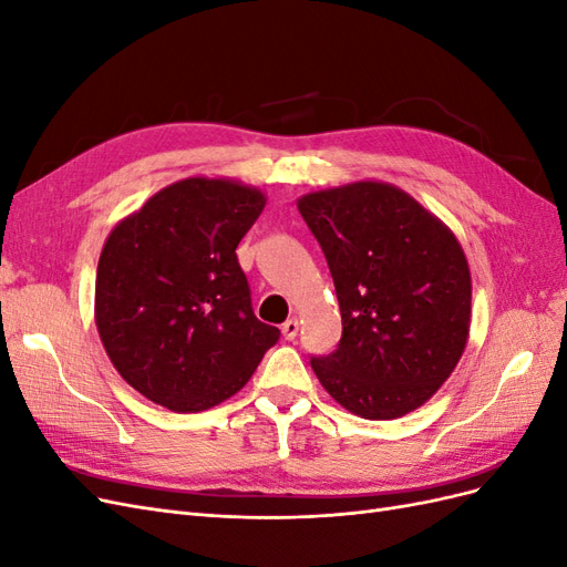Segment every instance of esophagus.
Here are the masks:
<instances>
[{"label": "esophagus", "mask_w": 567, "mask_h": 567, "mask_svg": "<svg viewBox=\"0 0 567 567\" xmlns=\"http://www.w3.org/2000/svg\"><path fill=\"white\" fill-rule=\"evenodd\" d=\"M298 331H300V323H298V319H296V317H290V319L281 326V333H284V338H286V340H296Z\"/></svg>", "instance_id": "34e87169"}]
</instances>
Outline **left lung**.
I'll use <instances>...</instances> for the list:
<instances>
[{
	"mask_svg": "<svg viewBox=\"0 0 567 567\" xmlns=\"http://www.w3.org/2000/svg\"><path fill=\"white\" fill-rule=\"evenodd\" d=\"M329 262L342 338L312 369L331 398L369 421L433 398L466 350L471 269L452 229L385 182L298 198Z\"/></svg>",
	"mask_w": 567,
	"mask_h": 567,
	"instance_id": "obj_1",
	"label": "left lung"
}]
</instances>
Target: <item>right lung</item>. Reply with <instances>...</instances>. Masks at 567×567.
<instances>
[{
    "label": "right lung",
    "mask_w": 567,
    "mask_h": 567,
    "mask_svg": "<svg viewBox=\"0 0 567 567\" xmlns=\"http://www.w3.org/2000/svg\"><path fill=\"white\" fill-rule=\"evenodd\" d=\"M260 188L188 177L117 221L96 267L94 319L117 373L179 414L241 390L277 326L252 312L236 246L265 208Z\"/></svg>",
    "instance_id": "right-lung-1"
}]
</instances>
